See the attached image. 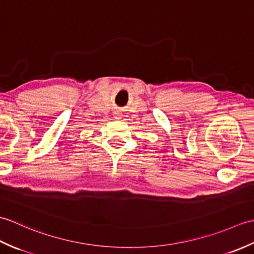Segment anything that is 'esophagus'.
<instances>
[{
  "instance_id": "34e87169",
  "label": "esophagus",
  "mask_w": 254,
  "mask_h": 254,
  "mask_svg": "<svg viewBox=\"0 0 254 254\" xmlns=\"http://www.w3.org/2000/svg\"><path fill=\"white\" fill-rule=\"evenodd\" d=\"M115 118H116V119H120V115H116Z\"/></svg>"
}]
</instances>
